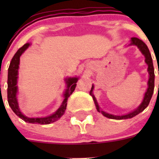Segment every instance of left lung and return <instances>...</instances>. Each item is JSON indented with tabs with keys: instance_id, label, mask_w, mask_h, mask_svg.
<instances>
[{
	"instance_id": "left-lung-1",
	"label": "left lung",
	"mask_w": 159,
	"mask_h": 159,
	"mask_svg": "<svg viewBox=\"0 0 159 159\" xmlns=\"http://www.w3.org/2000/svg\"><path fill=\"white\" fill-rule=\"evenodd\" d=\"M129 45L137 46V47L139 48V50L141 51V52L142 53V54L145 56V63L148 65V71L149 74V78L148 81V89H147V91H145V96H144L143 101H142L141 105H139L135 110L130 112L129 114H126V115H111V114L106 113V112L101 110L100 107H99L97 101H96L95 97H94V95L92 93L93 89H94V85H92L91 91H90V94L92 96L93 100H94V104H95L96 108H97V111L98 112H101L104 116L107 117V118H111V119H116V120L128 119V118H133V117L135 116V115H139V113L143 111L148 107L149 102H150L151 98H152V94H153V92H154V88H155V72H154V66H153V62H152V56H151L150 51H149L148 47H147L146 44H145L142 40L139 39V38H131V43L129 44Z\"/></svg>"
}]
</instances>
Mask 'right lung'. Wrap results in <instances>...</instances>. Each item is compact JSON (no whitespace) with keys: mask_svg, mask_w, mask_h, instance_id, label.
Masks as SVG:
<instances>
[{"mask_svg":"<svg viewBox=\"0 0 159 159\" xmlns=\"http://www.w3.org/2000/svg\"><path fill=\"white\" fill-rule=\"evenodd\" d=\"M30 46V43L24 44L20 48L17 50V52L11 59L10 66L8 68V75H7V102L9 105L13 110V111L20 118L28 123L32 124H40V125H48L51 123L57 121L62 115L65 114L67 107V102L68 98L70 94L75 91V87L77 85V81L78 78H65V83L67 84V89L64 93V99L60 108L56 111L54 113L50 116L44 117V118H28L22 114V112L19 108L18 102L17 98V78H18V68L20 64V57L25 51V50Z\"/></svg>","mask_w":159,"mask_h":159,"instance_id":"1","label":"right lung"}]
</instances>
